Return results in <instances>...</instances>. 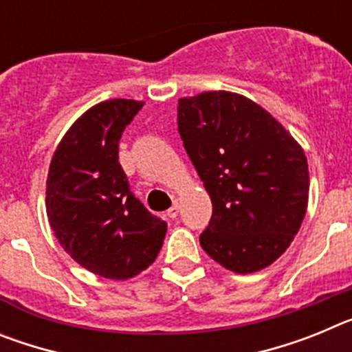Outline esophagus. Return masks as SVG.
Instances as JSON below:
<instances>
[{
    "mask_svg": "<svg viewBox=\"0 0 352 352\" xmlns=\"http://www.w3.org/2000/svg\"><path fill=\"white\" fill-rule=\"evenodd\" d=\"M178 211H179V204L178 201H174L173 206L167 210V217H169V219H176V217H178Z\"/></svg>",
    "mask_w": 352,
    "mask_h": 352,
    "instance_id": "1",
    "label": "esophagus"
}]
</instances>
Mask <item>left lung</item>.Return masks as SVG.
Returning a JSON list of instances; mask_svg holds the SVG:
<instances>
[{
	"mask_svg": "<svg viewBox=\"0 0 352 352\" xmlns=\"http://www.w3.org/2000/svg\"><path fill=\"white\" fill-rule=\"evenodd\" d=\"M178 132L213 204L201 247L234 273L270 266L307 211L301 146L263 107L229 91L179 98Z\"/></svg>",
	"mask_w": 352,
	"mask_h": 352,
	"instance_id": "obj_1",
	"label": "left lung"
}]
</instances>
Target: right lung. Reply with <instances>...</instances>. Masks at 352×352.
<instances>
[{
	"instance_id": "obj_1",
	"label": "right lung",
	"mask_w": 352,
	"mask_h": 352,
	"mask_svg": "<svg viewBox=\"0 0 352 352\" xmlns=\"http://www.w3.org/2000/svg\"><path fill=\"white\" fill-rule=\"evenodd\" d=\"M142 102H102L65 133L47 176V217L72 259L105 278L125 280L157 259L167 223L130 190L118 162L120 139Z\"/></svg>"
}]
</instances>
